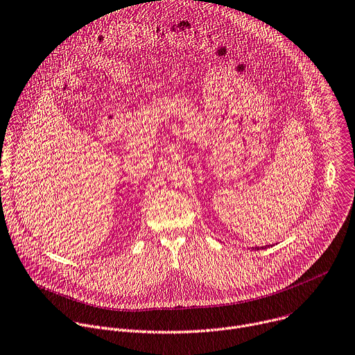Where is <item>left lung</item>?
<instances>
[{
	"label": "left lung",
	"instance_id": "left-lung-1",
	"mask_svg": "<svg viewBox=\"0 0 355 355\" xmlns=\"http://www.w3.org/2000/svg\"><path fill=\"white\" fill-rule=\"evenodd\" d=\"M263 248L266 249V246H261V248H254V250H260V249H263Z\"/></svg>",
	"mask_w": 355,
	"mask_h": 355
}]
</instances>
